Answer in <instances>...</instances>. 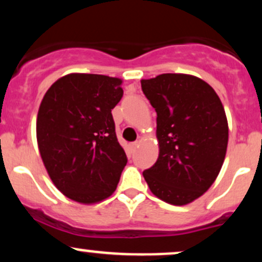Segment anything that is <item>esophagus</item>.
<instances>
[{"label":"esophagus","instance_id":"1","mask_svg":"<svg viewBox=\"0 0 262 262\" xmlns=\"http://www.w3.org/2000/svg\"><path fill=\"white\" fill-rule=\"evenodd\" d=\"M138 145H139V143H138V141H134V143H132L130 144V150H132V151H134V150L138 148Z\"/></svg>","mask_w":262,"mask_h":262}]
</instances>
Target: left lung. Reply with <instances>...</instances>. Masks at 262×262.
<instances>
[{
	"mask_svg": "<svg viewBox=\"0 0 262 262\" xmlns=\"http://www.w3.org/2000/svg\"><path fill=\"white\" fill-rule=\"evenodd\" d=\"M155 108L159 158L143 172L150 191L175 206L202 196L223 165L228 122L223 104L208 83L185 74L141 80Z\"/></svg>",
	"mask_w": 262,
	"mask_h": 262,
	"instance_id": "obj_1",
	"label": "left lung"
}]
</instances>
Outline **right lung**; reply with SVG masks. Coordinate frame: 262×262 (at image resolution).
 Listing matches in <instances>:
<instances>
[{"label": "right lung", "instance_id": "add662e5", "mask_svg": "<svg viewBox=\"0 0 262 262\" xmlns=\"http://www.w3.org/2000/svg\"><path fill=\"white\" fill-rule=\"evenodd\" d=\"M122 80L70 74L45 93L37 140L54 185L80 203H96L116 191L127 155L118 143L112 110L122 100Z\"/></svg>", "mask_w": 262, "mask_h": 262}]
</instances>
